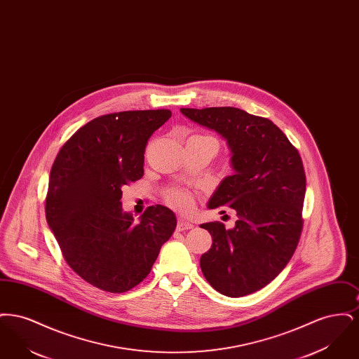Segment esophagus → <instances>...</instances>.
Wrapping results in <instances>:
<instances>
[{"label": "esophagus", "instance_id": "34e87169", "mask_svg": "<svg viewBox=\"0 0 359 359\" xmlns=\"http://www.w3.org/2000/svg\"><path fill=\"white\" fill-rule=\"evenodd\" d=\"M194 227V224L191 222H188L186 219H183V218H179V221H177V224H176V229L179 230V231H183V230H188V229H192Z\"/></svg>", "mask_w": 359, "mask_h": 359}]
</instances>
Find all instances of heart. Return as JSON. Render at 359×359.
Instances as JSON below:
<instances>
[{
	"instance_id": "obj_1",
	"label": "heart",
	"mask_w": 359,
	"mask_h": 359,
	"mask_svg": "<svg viewBox=\"0 0 359 359\" xmlns=\"http://www.w3.org/2000/svg\"><path fill=\"white\" fill-rule=\"evenodd\" d=\"M191 137L207 138V140L214 141V142L217 144V147L219 145L218 141H217V138H214V137L210 136V135H192ZM165 202H167L168 205H172V207L180 210V211H187V210H189V208L194 205L192 196H191L188 192H186V191H179V189H175V191L168 192L167 196H165Z\"/></svg>"
}]
</instances>
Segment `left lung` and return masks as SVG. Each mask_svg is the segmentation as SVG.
Wrapping results in <instances>:
<instances>
[{"label": "left lung", "mask_w": 359, "mask_h": 359, "mask_svg": "<svg viewBox=\"0 0 359 359\" xmlns=\"http://www.w3.org/2000/svg\"><path fill=\"white\" fill-rule=\"evenodd\" d=\"M214 129L231 149L234 175L227 176L208 208L237 211L234 229L201 224L212 245L201 268L214 290L241 297L268 285L293 256L303 230L306 172L297 149L273 122L237 107L180 109Z\"/></svg>", "instance_id": "1"}]
</instances>
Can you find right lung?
I'll list each match as a JSON object with an SVG mask.
<instances>
[{
    "label": "right lung",
    "instance_id": "1",
    "mask_svg": "<svg viewBox=\"0 0 359 359\" xmlns=\"http://www.w3.org/2000/svg\"><path fill=\"white\" fill-rule=\"evenodd\" d=\"M168 109L104 114L78 129L56 156L46 218L69 268L100 290L138 285L176 227L170 208L148 207L135 222L122 211L121 188L144 175L148 140Z\"/></svg>",
    "mask_w": 359,
    "mask_h": 359
}]
</instances>
